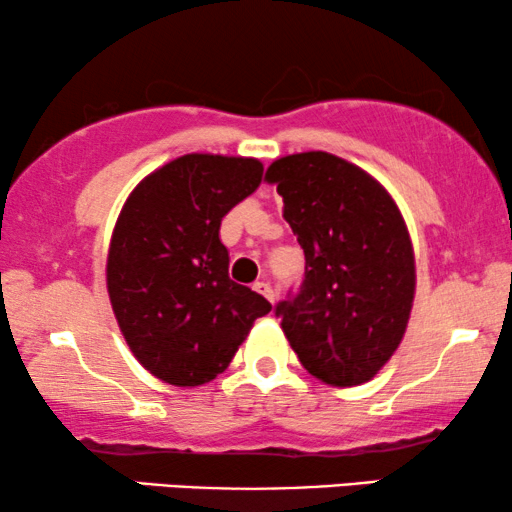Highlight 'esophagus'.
Listing matches in <instances>:
<instances>
[{
    "label": "esophagus",
    "instance_id": "1",
    "mask_svg": "<svg viewBox=\"0 0 512 512\" xmlns=\"http://www.w3.org/2000/svg\"><path fill=\"white\" fill-rule=\"evenodd\" d=\"M254 291H258V293H261V296H265V298H268L270 300V303H275V289H272V286L268 284V282H256L254 284Z\"/></svg>",
    "mask_w": 512,
    "mask_h": 512
}]
</instances>
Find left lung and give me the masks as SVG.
Here are the masks:
<instances>
[{
    "mask_svg": "<svg viewBox=\"0 0 512 512\" xmlns=\"http://www.w3.org/2000/svg\"><path fill=\"white\" fill-rule=\"evenodd\" d=\"M284 219L305 251V277L275 314L307 373L331 387L377 375L401 345L415 298V254L391 195L326 151L268 167Z\"/></svg>",
    "mask_w": 512,
    "mask_h": 512,
    "instance_id": "obj_1",
    "label": "left lung"
}]
</instances>
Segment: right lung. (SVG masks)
<instances>
[{
	"label": "right lung",
	"mask_w": 512,
	"mask_h": 512,
	"mask_svg": "<svg viewBox=\"0 0 512 512\" xmlns=\"http://www.w3.org/2000/svg\"><path fill=\"white\" fill-rule=\"evenodd\" d=\"M263 179L256 158L188 153L149 174L118 216L107 258L114 314L137 361L174 387L228 368L272 305L228 277L219 228Z\"/></svg>",
	"instance_id": "right-lung-1"
}]
</instances>
